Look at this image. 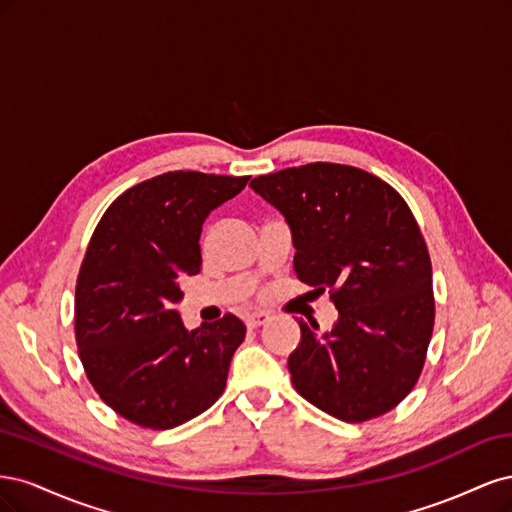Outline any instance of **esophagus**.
<instances>
[{
    "label": "esophagus",
    "mask_w": 512,
    "mask_h": 512,
    "mask_svg": "<svg viewBox=\"0 0 512 512\" xmlns=\"http://www.w3.org/2000/svg\"><path fill=\"white\" fill-rule=\"evenodd\" d=\"M267 322H269L267 314H250V316H245V327L247 329H258V327H262V324H267Z\"/></svg>",
    "instance_id": "esophagus-1"
}]
</instances>
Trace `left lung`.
<instances>
[{
    "label": "left lung",
    "instance_id": "8db88e82",
    "mask_svg": "<svg viewBox=\"0 0 512 512\" xmlns=\"http://www.w3.org/2000/svg\"><path fill=\"white\" fill-rule=\"evenodd\" d=\"M250 185L290 224L299 280L329 292L339 312L322 335L316 320H297L294 389L346 423L393 410L421 378L436 320L431 258L408 203L367 170L331 162Z\"/></svg>",
    "mask_w": 512,
    "mask_h": 512
}]
</instances>
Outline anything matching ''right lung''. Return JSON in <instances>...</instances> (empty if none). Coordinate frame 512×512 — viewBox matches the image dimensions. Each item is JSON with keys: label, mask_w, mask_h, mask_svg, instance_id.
<instances>
[{"label": "right lung", "mask_w": 512, "mask_h": 512, "mask_svg": "<svg viewBox=\"0 0 512 512\" xmlns=\"http://www.w3.org/2000/svg\"><path fill=\"white\" fill-rule=\"evenodd\" d=\"M250 177L170 170L117 196L76 277L74 335L87 380L108 408L145 429H173L220 399L245 339L235 314L188 331L181 282L203 267L207 215Z\"/></svg>", "instance_id": "obj_1"}]
</instances>
